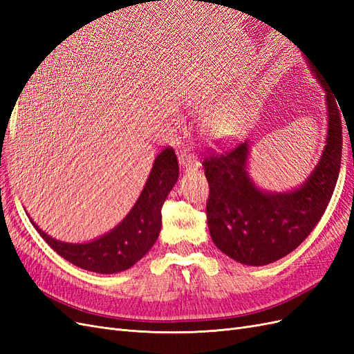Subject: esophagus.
I'll return each instance as SVG.
<instances>
[{"mask_svg": "<svg viewBox=\"0 0 354 354\" xmlns=\"http://www.w3.org/2000/svg\"><path fill=\"white\" fill-rule=\"evenodd\" d=\"M178 162L185 169H198L201 165L198 156L194 152H190L189 149H185V152L180 153Z\"/></svg>", "mask_w": 354, "mask_h": 354, "instance_id": "1", "label": "esophagus"}]
</instances>
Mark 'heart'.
Wrapping results in <instances>:
<instances>
[{"label":"heart","mask_w":354,"mask_h":354,"mask_svg":"<svg viewBox=\"0 0 354 354\" xmlns=\"http://www.w3.org/2000/svg\"><path fill=\"white\" fill-rule=\"evenodd\" d=\"M242 118L241 113L232 108V106H224V108L216 109L207 113L203 120L205 131L217 140H229L233 138L241 130Z\"/></svg>","instance_id":"heart-1"}]
</instances>
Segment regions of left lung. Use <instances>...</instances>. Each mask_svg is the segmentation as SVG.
I'll return each instance as SVG.
<instances>
[{
  "instance_id": "left-lung-1",
  "label": "left lung",
  "mask_w": 354,
  "mask_h": 354,
  "mask_svg": "<svg viewBox=\"0 0 354 354\" xmlns=\"http://www.w3.org/2000/svg\"><path fill=\"white\" fill-rule=\"evenodd\" d=\"M308 66L325 91L328 133L319 162L301 186L288 192L257 186L248 173L250 140L203 159L211 239L238 263L266 266L292 252L322 218L334 194L342 151L341 108L322 73L310 62Z\"/></svg>"
}]
</instances>
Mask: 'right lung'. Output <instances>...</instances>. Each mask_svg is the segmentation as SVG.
<instances>
[{
  "label": "right lung",
  "instance_id": "right-lung-1",
  "mask_svg": "<svg viewBox=\"0 0 354 354\" xmlns=\"http://www.w3.org/2000/svg\"><path fill=\"white\" fill-rule=\"evenodd\" d=\"M160 1V0H159ZM178 178V162L173 147L156 158L146 185L125 218L103 236L84 243L62 242L34 227L60 257L84 270L113 274L133 267L156 242L162 224L164 202Z\"/></svg>",
  "mask_w": 354,
  "mask_h": 354
}]
</instances>
